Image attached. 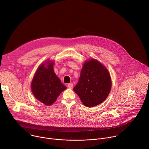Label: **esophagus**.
<instances>
[{"label": "esophagus", "mask_w": 149, "mask_h": 149, "mask_svg": "<svg viewBox=\"0 0 149 149\" xmlns=\"http://www.w3.org/2000/svg\"><path fill=\"white\" fill-rule=\"evenodd\" d=\"M67 86H68V87L69 88L72 89V88H73V84H68L67 85Z\"/></svg>", "instance_id": "34e87169"}]
</instances>
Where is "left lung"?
<instances>
[{"instance_id": "8db88e82", "label": "left lung", "mask_w": 149, "mask_h": 149, "mask_svg": "<svg viewBox=\"0 0 149 149\" xmlns=\"http://www.w3.org/2000/svg\"><path fill=\"white\" fill-rule=\"evenodd\" d=\"M111 88L109 71L99 61L92 59L84 62L78 82L73 90L84 105L93 107L106 99Z\"/></svg>"}]
</instances>
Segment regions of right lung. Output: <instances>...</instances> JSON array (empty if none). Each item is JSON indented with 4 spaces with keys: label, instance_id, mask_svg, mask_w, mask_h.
<instances>
[{
    "label": "right lung",
    "instance_id": "right-lung-1",
    "mask_svg": "<svg viewBox=\"0 0 149 149\" xmlns=\"http://www.w3.org/2000/svg\"><path fill=\"white\" fill-rule=\"evenodd\" d=\"M52 61L41 64L37 69L31 83L35 97L46 105H52L67 87L63 85L54 71Z\"/></svg>",
    "mask_w": 149,
    "mask_h": 149
}]
</instances>
